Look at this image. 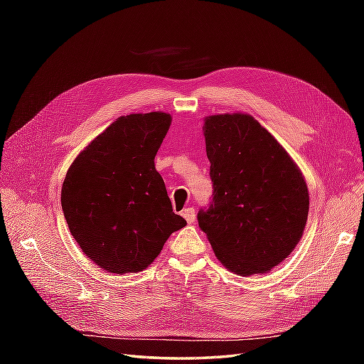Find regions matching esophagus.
Instances as JSON below:
<instances>
[{"mask_svg": "<svg viewBox=\"0 0 364 364\" xmlns=\"http://www.w3.org/2000/svg\"><path fill=\"white\" fill-rule=\"evenodd\" d=\"M183 218L186 220V223H194L196 222V209L194 208H185L182 211Z\"/></svg>", "mask_w": 364, "mask_h": 364, "instance_id": "1", "label": "esophagus"}]
</instances>
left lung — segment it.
I'll return each instance as SVG.
<instances>
[{
	"mask_svg": "<svg viewBox=\"0 0 364 364\" xmlns=\"http://www.w3.org/2000/svg\"><path fill=\"white\" fill-rule=\"evenodd\" d=\"M213 202L197 214L215 257L241 277L266 273L304 234L306 182L279 142L247 114L205 118Z\"/></svg>",
	"mask_w": 364,
	"mask_h": 364,
	"instance_id": "1",
	"label": "left lung"
}]
</instances>
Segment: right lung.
<instances>
[{
  "mask_svg": "<svg viewBox=\"0 0 364 364\" xmlns=\"http://www.w3.org/2000/svg\"><path fill=\"white\" fill-rule=\"evenodd\" d=\"M171 124L165 112L119 117L74 159L62 209L85 255L109 273L147 269L186 225L173 213L155 156Z\"/></svg>",
  "mask_w": 364,
  "mask_h": 364,
  "instance_id": "1",
  "label": "right lung"
}]
</instances>
